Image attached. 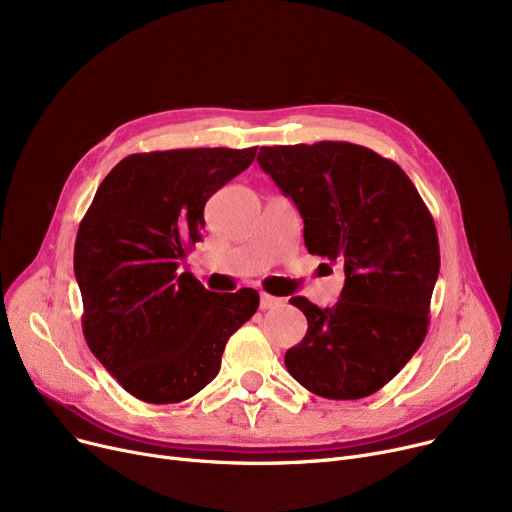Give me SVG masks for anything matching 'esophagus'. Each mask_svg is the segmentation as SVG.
Segmentation results:
<instances>
[{
	"label": "esophagus",
	"instance_id": "34e87169",
	"mask_svg": "<svg viewBox=\"0 0 512 512\" xmlns=\"http://www.w3.org/2000/svg\"><path fill=\"white\" fill-rule=\"evenodd\" d=\"M282 303H284L282 299L272 297V294H267V292H263V294H261V301H259L261 309H276V307H280Z\"/></svg>",
	"mask_w": 512,
	"mask_h": 512
}]
</instances>
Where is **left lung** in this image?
<instances>
[{"label": "left lung", "instance_id": "left-lung-1", "mask_svg": "<svg viewBox=\"0 0 512 512\" xmlns=\"http://www.w3.org/2000/svg\"><path fill=\"white\" fill-rule=\"evenodd\" d=\"M257 161L301 211L307 251L346 276L332 309L290 299L309 328L286 351L288 373L330 400L378 392L427 334L440 272L432 213L398 164L361 145L261 147Z\"/></svg>", "mask_w": 512, "mask_h": 512}]
</instances>
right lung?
<instances>
[{
  "label": "right lung",
  "mask_w": 512,
  "mask_h": 512,
  "mask_svg": "<svg viewBox=\"0 0 512 512\" xmlns=\"http://www.w3.org/2000/svg\"><path fill=\"white\" fill-rule=\"evenodd\" d=\"M257 147L132 153L103 178L74 245L91 353L134 398L170 405L220 371L228 338L253 317V288L211 292L178 265L201 240L203 207Z\"/></svg>",
  "instance_id": "obj_1"
}]
</instances>
